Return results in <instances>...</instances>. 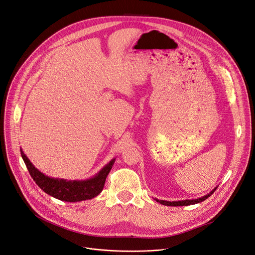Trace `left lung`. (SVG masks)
Returning <instances> with one entry per match:
<instances>
[{
  "label": "left lung",
  "mask_w": 255,
  "mask_h": 255,
  "mask_svg": "<svg viewBox=\"0 0 255 255\" xmlns=\"http://www.w3.org/2000/svg\"><path fill=\"white\" fill-rule=\"evenodd\" d=\"M217 188H215L210 194H207L201 198H197V199H191V200H181V201H166V200H158V199H155L157 202H159L160 204H164V205H169V206H183V205H190V204H195V203H199L203 200H205L206 198L210 197L215 191H216Z\"/></svg>",
  "instance_id": "8db88e82"
}]
</instances>
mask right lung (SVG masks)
<instances>
[{"label": "right lung", "instance_id": "obj_1", "mask_svg": "<svg viewBox=\"0 0 255 255\" xmlns=\"http://www.w3.org/2000/svg\"><path fill=\"white\" fill-rule=\"evenodd\" d=\"M20 151L30 176L38 185V187L55 198L69 202L91 199L99 195L105 186L107 176L115 163V159H112L97 176L89 180L66 181L50 178L43 175L30 163L24 152L22 150Z\"/></svg>", "mask_w": 255, "mask_h": 255}]
</instances>
